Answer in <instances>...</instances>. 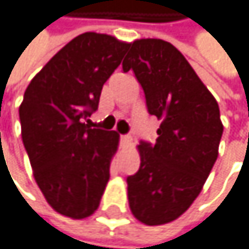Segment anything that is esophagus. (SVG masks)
I'll return each instance as SVG.
<instances>
[{
    "instance_id": "esophagus-1",
    "label": "esophagus",
    "mask_w": 249,
    "mask_h": 249,
    "mask_svg": "<svg viewBox=\"0 0 249 249\" xmlns=\"http://www.w3.org/2000/svg\"><path fill=\"white\" fill-rule=\"evenodd\" d=\"M122 140L128 143V142H131V140H133V137H131L130 134H125V136H122Z\"/></svg>"
}]
</instances>
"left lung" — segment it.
Returning a JSON list of instances; mask_svg holds the SVG:
<instances>
[{
    "mask_svg": "<svg viewBox=\"0 0 249 249\" xmlns=\"http://www.w3.org/2000/svg\"><path fill=\"white\" fill-rule=\"evenodd\" d=\"M142 85L148 112L161 124L154 145L140 142V167L127 178L133 215L146 226L182 215L202 191L218 157L223 122L213 95L173 44L130 43L122 62Z\"/></svg>",
    "mask_w": 249,
    "mask_h": 249,
    "instance_id": "8db88e82",
    "label": "left lung"
}]
</instances>
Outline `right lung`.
Here are the masks:
<instances>
[{"label":"right lung","mask_w":249,"mask_h":249,"mask_svg":"<svg viewBox=\"0 0 249 249\" xmlns=\"http://www.w3.org/2000/svg\"><path fill=\"white\" fill-rule=\"evenodd\" d=\"M130 44L85 33L34 76L19 107L22 140L44 198L58 213L92 215L110 178L119 134L91 128L103 85Z\"/></svg>","instance_id":"1"}]
</instances>
